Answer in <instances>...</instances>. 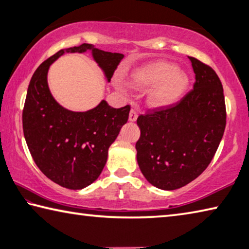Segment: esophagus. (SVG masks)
<instances>
[{
	"mask_svg": "<svg viewBox=\"0 0 249 249\" xmlns=\"http://www.w3.org/2000/svg\"><path fill=\"white\" fill-rule=\"evenodd\" d=\"M137 117H138V113H137V111H136V108L132 107V108H130V112H129L128 120H129L130 122H135V121L137 120Z\"/></svg>",
	"mask_w": 249,
	"mask_h": 249,
	"instance_id": "1",
	"label": "esophagus"
}]
</instances>
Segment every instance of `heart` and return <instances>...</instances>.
<instances>
[{"mask_svg":"<svg viewBox=\"0 0 249 249\" xmlns=\"http://www.w3.org/2000/svg\"><path fill=\"white\" fill-rule=\"evenodd\" d=\"M129 82L136 89H148V102L156 107H168L177 102L188 88L189 77L177 68L174 62L158 60L134 71Z\"/></svg>","mask_w":249,"mask_h":249,"instance_id":"1","label":"heart"}]
</instances>
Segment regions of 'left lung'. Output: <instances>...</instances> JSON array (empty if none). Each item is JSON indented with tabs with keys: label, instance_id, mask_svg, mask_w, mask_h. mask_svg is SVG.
Returning a JSON list of instances; mask_svg holds the SVG:
<instances>
[{
	"label": "left lung",
	"instance_id": "1",
	"mask_svg": "<svg viewBox=\"0 0 249 249\" xmlns=\"http://www.w3.org/2000/svg\"><path fill=\"white\" fill-rule=\"evenodd\" d=\"M196 82L179 102L140 115L137 162L149 183L176 190L197 178L215 155L224 134L226 107L220 78L189 57Z\"/></svg>",
	"mask_w": 249,
	"mask_h": 249
}]
</instances>
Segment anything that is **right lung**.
Masks as SVG:
<instances>
[{
    "instance_id": "add662e5",
    "label": "right lung",
    "mask_w": 249,
    "mask_h": 249,
    "mask_svg": "<svg viewBox=\"0 0 249 249\" xmlns=\"http://www.w3.org/2000/svg\"><path fill=\"white\" fill-rule=\"evenodd\" d=\"M91 50L109 81L124 54L103 52L91 44L59 50L34 72L23 108V130L34 161L54 183L80 190L99 178L107 163V150L126 122L129 105L121 108L102 101L87 112L62 107L50 93V65L65 53Z\"/></svg>"
}]
</instances>
